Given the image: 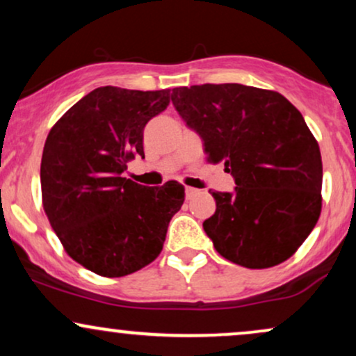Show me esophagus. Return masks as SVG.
<instances>
[{"instance_id": "obj_1", "label": "esophagus", "mask_w": 356, "mask_h": 356, "mask_svg": "<svg viewBox=\"0 0 356 356\" xmlns=\"http://www.w3.org/2000/svg\"><path fill=\"white\" fill-rule=\"evenodd\" d=\"M199 194V189H195V187H186V197L187 199H192L194 195Z\"/></svg>"}]
</instances>
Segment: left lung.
<instances>
[{
  "label": "left lung",
  "instance_id": "8db88e82",
  "mask_svg": "<svg viewBox=\"0 0 356 356\" xmlns=\"http://www.w3.org/2000/svg\"><path fill=\"white\" fill-rule=\"evenodd\" d=\"M172 104L207 161L234 177L232 192H211L216 212L202 224L216 251L251 269L291 257L321 212L320 147L300 110L281 93L239 83L174 88Z\"/></svg>",
  "mask_w": 356,
  "mask_h": 356
}]
</instances>
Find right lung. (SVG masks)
I'll return each instance as SVG.
<instances>
[{
	"instance_id": "add662e5",
	"label": "right lung",
	"mask_w": 356,
	"mask_h": 356,
	"mask_svg": "<svg viewBox=\"0 0 356 356\" xmlns=\"http://www.w3.org/2000/svg\"><path fill=\"white\" fill-rule=\"evenodd\" d=\"M170 90L100 87L76 102L44 142L42 197L67 254L105 277L132 275L161 254L184 186L147 187L122 177L144 157L147 122L164 112Z\"/></svg>"
}]
</instances>
